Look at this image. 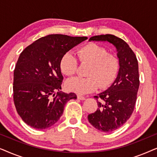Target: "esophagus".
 <instances>
[{"label": "esophagus", "instance_id": "obj_1", "mask_svg": "<svg viewBox=\"0 0 157 157\" xmlns=\"http://www.w3.org/2000/svg\"><path fill=\"white\" fill-rule=\"evenodd\" d=\"M77 98H78V99H80V100H85L84 96H83L81 95H78L77 96Z\"/></svg>", "mask_w": 157, "mask_h": 157}]
</instances>
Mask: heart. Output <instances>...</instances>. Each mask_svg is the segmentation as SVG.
Returning a JSON list of instances; mask_svg holds the SVG:
<instances>
[{"instance_id":"1","label":"heart","mask_w":157,"mask_h":157,"mask_svg":"<svg viewBox=\"0 0 157 157\" xmlns=\"http://www.w3.org/2000/svg\"><path fill=\"white\" fill-rule=\"evenodd\" d=\"M79 61L89 64L86 78L74 77L66 83V89L78 94L91 93L99 86L104 89L114 81L119 69V60L108 53L106 48L89 43L77 50ZM60 69L66 76H72L76 72L78 61L72 53L67 52L61 57Z\"/></svg>"}]
</instances>
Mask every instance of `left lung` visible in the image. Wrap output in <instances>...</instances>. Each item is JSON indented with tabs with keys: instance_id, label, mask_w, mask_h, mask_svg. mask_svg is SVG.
<instances>
[{
	"instance_id": "obj_1",
	"label": "left lung",
	"mask_w": 157,
	"mask_h": 157,
	"mask_svg": "<svg viewBox=\"0 0 157 157\" xmlns=\"http://www.w3.org/2000/svg\"><path fill=\"white\" fill-rule=\"evenodd\" d=\"M89 40L108 41L116 47L119 71L112 85L94 98L98 107L88 116L90 124L98 130L111 132L124 125L134 111L139 87V65L136 56L121 38L111 34L95 36Z\"/></svg>"
}]
</instances>
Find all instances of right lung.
<instances>
[{
    "label": "right lung",
    "instance_id": "add662e5",
    "mask_svg": "<svg viewBox=\"0 0 157 157\" xmlns=\"http://www.w3.org/2000/svg\"><path fill=\"white\" fill-rule=\"evenodd\" d=\"M87 37L51 34L36 40L19 56L13 74V101L23 121L45 129L59 121L64 106L76 94L60 91L63 77L60 61L65 53Z\"/></svg>",
    "mask_w": 157,
    "mask_h": 157
}]
</instances>
